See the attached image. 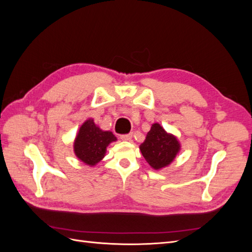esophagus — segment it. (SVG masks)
I'll list each match as a JSON object with an SVG mask.
<instances>
[{"label":"esophagus","instance_id":"34e87169","mask_svg":"<svg viewBox=\"0 0 252 252\" xmlns=\"http://www.w3.org/2000/svg\"><path fill=\"white\" fill-rule=\"evenodd\" d=\"M121 139L123 140V141H131V140H132V133L121 135Z\"/></svg>","mask_w":252,"mask_h":252}]
</instances>
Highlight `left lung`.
<instances>
[{
    "label": "left lung",
    "mask_w": 252,
    "mask_h": 252,
    "mask_svg": "<svg viewBox=\"0 0 252 252\" xmlns=\"http://www.w3.org/2000/svg\"><path fill=\"white\" fill-rule=\"evenodd\" d=\"M143 157L155 170L169 166L181 150L178 138L168 133L158 123L152 124L146 140L140 145Z\"/></svg>",
    "instance_id": "obj_1"
}]
</instances>
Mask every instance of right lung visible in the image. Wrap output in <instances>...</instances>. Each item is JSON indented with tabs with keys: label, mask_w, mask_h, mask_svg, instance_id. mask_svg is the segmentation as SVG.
Masks as SVG:
<instances>
[{
	"label": "right lung",
	"mask_w": 252,
	"mask_h": 252,
	"mask_svg": "<svg viewBox=\"0 0 252 252\" xmlns=\"http://www.w3.org/2000/svg\"><path fill=\"white\" fill-rule=\"evenodd\" d=\"M116 141L117 138L111 131L102 130L94 119H88L82 124L74 139V155L80 161L93 167L102 161L108 145Z\"/></svg>",
	"instance_id": "1"
}]
</instances>
